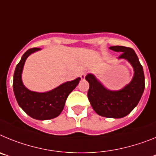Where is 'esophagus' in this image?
<instances>
[{
    "label": "esophagus",
    "instance_id": "1",
    "mask_svg": "<svg viewBox=\"0 0 156 156\" xmlns=\"http://www.w3.org/2000/svg\"><path fill=\"white\" fill-rule=\"evenodd\" d=\"M86 74H87V72L86 71H83L82 73L80 74V77L82 80H84L85 79V76H86Z\"/></svg>",
    "mask_w": 156,
    "mask_h": 156
}]
</instances>
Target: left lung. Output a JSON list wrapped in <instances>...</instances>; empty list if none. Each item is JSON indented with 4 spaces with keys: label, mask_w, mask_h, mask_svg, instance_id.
Wrapping results in <instances>:
<instances>
[{
    "label": "left lung",
    "mask_w": 156,
    "mask_h": 156,
    "mask_svg": "<svg viewBox=\"0 0 156 156\" xmlns=\"http://www.w3.org/2000/svg\"><path fill=\"white\" fill-rule=\"evenodd\" d=\"M114 51L122 52L119 59H126L133 68L132 80L119 90H110L93 74H87L86 80L90 87L87 97L92 108L101 116L119 119L126 116L137 105L144 90L143 67L137 55L130 48L123 46L110 47Z\"/></svg>",
    "instance_id": "8db88e82"
}]
</instances>
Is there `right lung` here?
<instances>
[{
	"label": "right lung",
	"mask_w": 156,
	"mask_h": 156,
	"mask_svg": "<svg viewBox=\"0 0 156 156\" xmlns=\"http://www.w3.org/2000/svg\"><path fill=\"white\" fill-rule=\"evenodd\" d=\"M39 50L41 49L37 48H31L22 56L14 73L13 90L18 104L27 115L38 120H47L60 115L69 94L78 85L80 77L64 83L48 92L40 93L27 89L22 80L23 66L27 58Z\"/></svg>",
	"instance_id": "add662e5"
}]
</instances>
